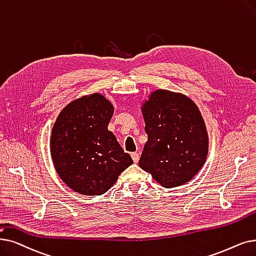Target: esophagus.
<instances>
[{"instance_id":"obj_1","label":"esophagus","mask_w":256,"mask_h":256,"mask_svg":"<svg viewBox=\"0 0 256 256\" xmlns=\"http://www.w3.org/2000/svg\"><path fill=\"white\" fill-rule=\"evenodd\" d=\"M130 154H132V159L134 160V162H135V163H137V162L139 161V158H140L139 154H138V152H132Z\"/></svg>"}]
</instances>
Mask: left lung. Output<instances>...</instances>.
I'll list each match as a JSON object with an SVG mask.
<instances>
[{"label": "left lung", "instance_id": "left-lung-1", "mask_svg": "<svg viewBox=\"0 0 256 256\" xmlns=\"http://www.w3.org/2000/svg\"><path fill=\"white\" fill-rule=\"evenodd\" d=\"M142 113L148 142L140 168L166 188L192 180L208 152V135L198 106L182 94L157 90Z\"/></svg>", "mask_w": 256, "mask_h": 256}]
</instances>
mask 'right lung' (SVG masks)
<instances>
[{
    "label": "right lung",
    "instance_id": "right-lung-1",
    "mask_svg": "<svg viewBox=\"0 0 256 256\" xmlns=\"http://www.w3.org/2000/svg\"><path fill=\"white\" fill-rule=\"evenodd\" d=\"M113 106L93 94L71 102L58 115L51 136V156L58 174L71 190L100 196L132 162L108 130Z\"/></svg>",
    "mask_w": 256,
    "mask_h": 256
}]
</instances>
